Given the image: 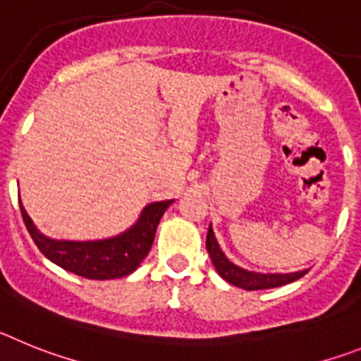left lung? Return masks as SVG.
<instances>
[{
  "label": "left lung",
  "mask_w": 361,
  "mask_h": 361,
  "mask_svg": "<svg viewBox=\"0 0 361 361\" xmlns=\"http://www.w3.org/2000/svg\"><path fill=\"white\" fill-rule=\"evenodd\" d=\"M207 250L212 259V265L218 271V274L228 281L234 287L245 290H262V289H272V287H281V285L293 283V281L300 280L303 274L309 272V269L296 272H256L247 271V269L240 267L236 263L225 256V252L219 247L218 240L214 236L212 225H209V233H207Z\"/></svg>",
  "instance_id": "1"
}]
</instances>
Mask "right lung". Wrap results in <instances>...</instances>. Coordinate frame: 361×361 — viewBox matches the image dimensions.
Listing matches in <instances>:
<instances>
[{"label":"right lung","mask_w":361,"mask_h":361,"mask_svg":"<svg viewBox=\"0 0 361 361\" xmlns=\"http://www.w3.org/2000/svg\"><path fill=\"white\" fill-rule=\"evenodd\" d=\"M174 200L152 202L143 207L127 231L112 238L89 241L54 240L37 231L25 207L20 203L25 227L45 258L68 272L89 280H116L133 274L149 255L159 219Z\"/></svg>","instance_id":"1"}]
</instances>
